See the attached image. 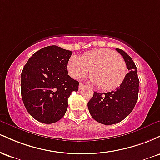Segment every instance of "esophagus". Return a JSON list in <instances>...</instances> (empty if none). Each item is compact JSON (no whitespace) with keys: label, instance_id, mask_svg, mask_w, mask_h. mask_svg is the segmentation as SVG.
Segmentation results:
<instances>
[{"label":"esophagus","instance_id":"34e87169","mask_svg":"<svg viewBox=\"0 0 160 160\" xmlns=\"http://www.w3.org/2000/svg\"><path fill=\"white\" fill-rule=\"evenodd\" d=\"M84 87H85V85H84V84H82V83L79 84V89H83Z\"/></svg>","mask_w":160,"mask_h":160}]
</instances>
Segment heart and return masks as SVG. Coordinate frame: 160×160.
<instances>
[{"label":"heart","instance_id":"heart-1","mask_svg":"<svg viewBox=\"0 0 160 160\" xmlns=\"http://www.w3.org/2000/svg\"><path fill=\"white\" fill-rule=\"evenodd\" d=\"M68 70L75 79L83 78L90 70V82L97 84L103 91L111 90L120 86L127 74L124 60L114 51L108 49L90 51L81 58L71 56Z\"/></svg>","mask_w":160,"mask_h":160}]
</instances>
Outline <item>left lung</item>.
<instances>
[{
    "instance_id": "1",
    "label": "left lung",
    "mask_w": 160,
    "mask_h": 160,
    "mask_svg": "<svg viewBox=\"0 0 160 160\" xmlns=\"http://www.w3.org/2000/svg\"><path fill=\"white\" fill-rule=\"evenodd\" d=\"M116 50L124 58L129 72L115 90L105 93L95 92L88 102L92 118L104 125L115 124L124 120L132 111L138 98L139 80L135 62L125 51Z\"/></svg>"
}]
</instances>
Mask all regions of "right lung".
Masks as SVG:
<instances>
[{
  "mask_svg": "<svg viewBox=\"0 0 160 160\" xmlns=\"http://www.w3.org/2000/svg\"><path fill=\"white\" fill-rule=\"evenodd\" d=\"M72 52L49 46L32 55L21 74V95L32 117L46 124L61 120L72 92L79 82L68 75V63Z\"/></svg>",
  "mask_w": 160,
  "mask_h": 160,
  "instance_id": "add662e5",
  "label": "right lung"
}]
</instances>
